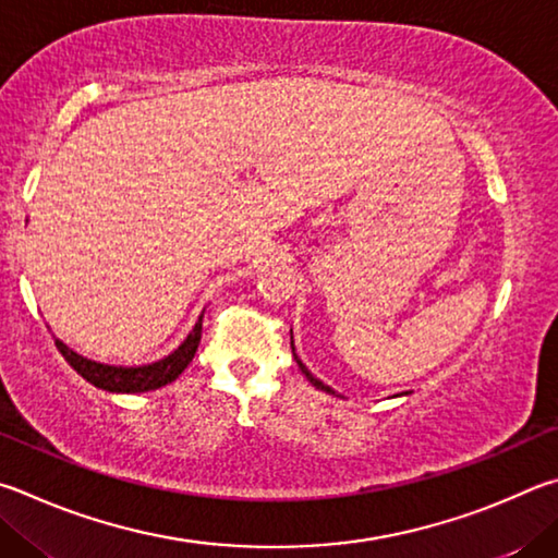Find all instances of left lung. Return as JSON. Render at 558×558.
<instances>
[{
	"label": "left lung",
	"mask_w": 558,
	"mask_h": 558,
	"mask_svg": "<svg viewBox=\"0 0 558 558\" xmlns=\"http://www.w3.org/2000/svg\"><path fill=\"white\" fill-rule=\"evenodd\" d=\"M291 353H294V360H296V363H299V367H301V373H304V375H306V379H308V383H311V385H314L316 389H320V392H328V395H336V397H338V392H336V389H330L328 385H324V383H320V379H318V377H314V375H311V373H308V367H306L304 363H301V360H299V355H296V348H294V336H291Z\"/></svg>",
	"instance_id": "8db88e82"
}]
</instances>
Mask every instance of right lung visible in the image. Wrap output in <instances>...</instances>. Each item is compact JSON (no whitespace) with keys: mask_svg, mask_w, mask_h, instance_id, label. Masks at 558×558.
Returning <instances> with one entry per match:
<instances>
[{"mask_svg":"<svg viewBox=\"0 0 558 558\" xmlns=\"http://www.w3.org/2000/svg\"><path fill=\"white\" fill-rule=\"evenodd\" d=\"M201 330H203V316L198 318V324L193 326V330L185 336L183 343L161 360L149 365H134V367H124V365H105V363H95V360H87L83 355H77L75 350L68 348L63 340L56 338V348L61 350V355L68 360L77 375L87 383L105 389V392H117V395H140V392H151V389H159L163 385L173 383L185 367L191 365V360L198 350L201 343Z\"/></svg>","mask_w":558,"mask_h":558,"instance_id":"1","label":"right lung"}]
</instances>
